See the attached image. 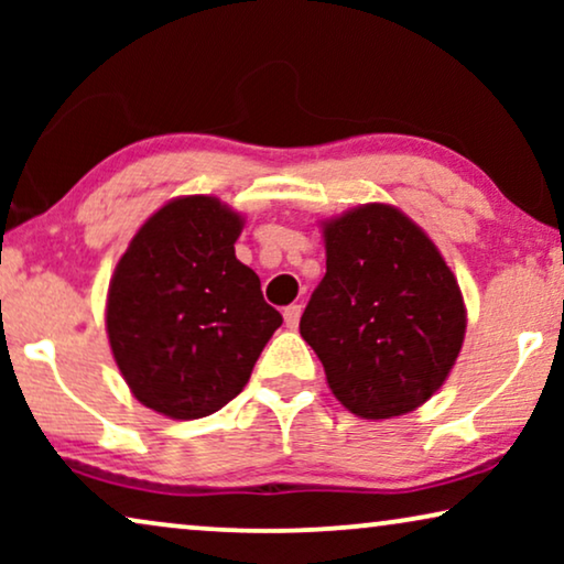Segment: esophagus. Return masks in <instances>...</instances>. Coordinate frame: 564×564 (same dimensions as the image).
<instances>
[{
  "label": "esophagus",
  "mask_w": 564,
  "mask_h": 564,
  "mask_svg": "<svg viewBox=\"0 0 564 564\" xmlns=\"http://www.w3.org/2000/svg\"><path fill=\"white\" fill-rule=\"evenodd\" d=\"M300 315H303V305H288V307H284V326L297 328Z\"/></svg>",
  "instance_id": "34e87169"
}]
</instances>
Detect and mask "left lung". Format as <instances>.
Masks as SVG:
<instances>
[{"label":"left lung","instance_id":"1","mask_svg":"<svg viewBox=\"0 0 564 564\" xmlns=\"http://www.w3.org/2000/svg\"><path fill=\"white\" fill-rule=\"evenodd\" d=\"M326 276L300 336L328 388L361 419H392L426 403L465 341L457 276L434 241L398 207L369 203L323 223Z\"/></svg>","mask_w":564,"mask_h":564}]
</instances>
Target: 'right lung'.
<instances>
[{
    "label": "right lung",
    "instance_id": "right-lung-1",
    "mask_svg": "<svg viewBox=\"0 0 564 564\" xmlns=\"http://www.w3.org/2000/svg\"><path fill=\"white\" fill-rule=\"evenodd\" d=\"M243 218L207 195L176 197L138 228L107 292V336L128 388L151 411L192 421L249 382L282 315L236 259Z\"/></svg>",
    "mask_w": 564,
    "mask_h": 564
}]
</instances>
